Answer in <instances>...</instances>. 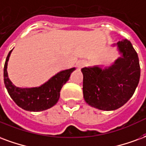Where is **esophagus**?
Returning a JSON list of instances; mask_svg holds the SVG:
<instances>
[{
    "instance_id": "1",
    "label": "esophagus",
    "mask_w": 146,
    "mask_h": 146,
    "mask_svg": "<svg viewBox=\"0 0 146 146\" xmlns=\"http://www.w3.org/2000/svg\"><path fill=\"white\" fill-rule=\"evenodd\" d=\"M85 64H86V62H84V61H80V62L76 64V66H77L78 69H81L82 67H84V66H85Z\"/></svg>"
}]
</instances>
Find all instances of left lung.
Wrapping results in <instances>:
<instances>
[{"instance_id": "1", "label": "left lung", "mask_w": 146, "mask_h": 146, "mask_svg": "<svg viewBox=\"0 0 146 146\" xmlns=\"http://www.w3.org/2000/svg\"><path fill=\"white\" fill-rule=\"evenodd\" d=\"M117 46L123 57L112 66L103 70L98 66L81 70L84 100L100 110L113 111L123 106L139 84L140 65L136 51L126 38L119 41Z\"/></svg>"}]
</instances>
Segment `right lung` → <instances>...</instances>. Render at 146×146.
I'll return each mask as SVG.
<instances>
[{
	"label": "right lung",
	"mask_w": 146,
	"mask_h": 146,
	"mask_svg": "<svg viewBox=\"0 0 146 146\" xmlns=\"http://www.w3.org/2000/svg\"><path fill=\"white\" fill-rule=\"evenodd\" d=\"M11 51L7 55L4 67V84L11 99L18 107L29 111H42L54 106L59 100L62 86L68 81L75 68L59 72L41 87L19 88L15 87L7 76V61Z\"/></svg>",
	"instance_id": "obj_1"
}]
</instances>
